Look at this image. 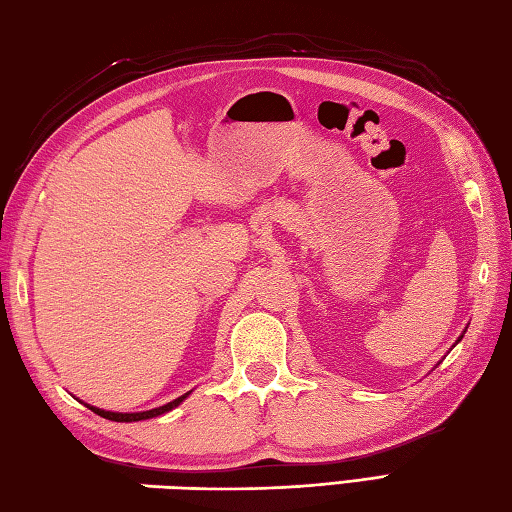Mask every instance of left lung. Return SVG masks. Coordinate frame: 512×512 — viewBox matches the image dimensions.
I'll list each match as a JSON object with an SVG mask.
<instances>
[{"instance_id": "left-lung-1", "label": "left lung", "mask_w": 512, "mask_h": 512, "mask_svg": "<svg viewBox=\"0 0 512 512\" xmlns=\"http://www.w3.org/2000/svg\"><path fill=\"white\" fill-rule=\"evenodd\" d=\"M459 341H461V336H459Z\"/></svg>"}]
</instances>
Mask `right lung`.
<instances>
[{
    "instance_id": "add662e5",
    "label": "right lung",
    "mask_w": 512,
    "mask_h": 512,
    "mask_svg": "<svg viewBox=\"0 0 512 512\" xmlns=\"http://www.w3.org/2000/svg\"><path fill=\"white\" fill-rule=\"evenodd\" d=\"M189 394V392H187ZM187 394H182V397L173 399L171 403H167V406H160V408H153V410H144V412H109V410H102V408H93L86 403V408L93 410L95 414H100V417L109 419V421H124V423H131V421H142V419H153L158 417V414H165L169 410H173L176 406H180L182 401L187 399Z\"/></svg>"
}]
</instances>
